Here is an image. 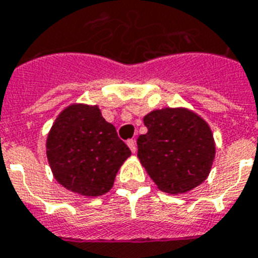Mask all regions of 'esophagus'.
<instances>
[{
	"mask_svg": "<svg viewBox=\"0 0 258 258\" xmlns=\"http://www.w3.org/2000/svg\"><path fill=\"white\" fill-rule=\"evenodd\" d=\"M126 144H127V146H129V149H131L133 154L137 152V146H136V141H134V140H129Z\"/></svg>",
	"mask_w": 258,
	"mask_h": 258,
	"instance_id": "34e87169",
	"label": "esophagus"
}]
</instances>
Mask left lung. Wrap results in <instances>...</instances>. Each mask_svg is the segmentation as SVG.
<instances>
[{
    "label": "left lung",
    "mask_w": 258,
    "mask_h": 258,
    "mask_svg": "<svg viewBox=\"0 0 258 258\" xmlns=\"http://www.w3.org/2000/svg\"><path fill=\"white\" fill-rule=\"evenodd\" d=\"M148 133L137 157L159 190L179 195L207 179L216 146L210 125L188 108H162L144 117Z\"/></svg>",
    "instance_id": "1"
}]
</instances>
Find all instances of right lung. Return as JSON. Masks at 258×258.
I'll use <instances>...</instances> for the list:
<instances>
[{
  "instance_id": "obj_1",
  "label": "right lung",
  "mask_w": 258,
  "mask_h": 258,
  "mask_svg": "<svg viewBox=\"0 0 258 258\" xmlns=\"http://www.w3.org/2000/svg\"><path fill=\"white\" fill-rule=\"evenodd\" d=\"M131 154L97 105L66 106L46 140V155L56 182L88 198L104 195L113 187L117 171Z\"/></svg>"
}]
</instances>
